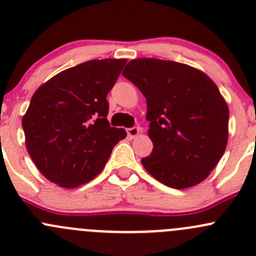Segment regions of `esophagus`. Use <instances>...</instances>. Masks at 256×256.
<instances>
[{
	"label": "esophagus",
	"mask_w": 256,
	"mask_h": 256,
	"mask_svg": "<svg viewBox=\"0 0 256 256\" xmlns=\"http://www.w3.org/2000/svg\"><path fill=\"white\" fill-rule=\"evenodd\" d=\"M140 131H141L140 128H136V126H134V128H128V130H126V132H128V135L130 136L131 138H136V136L140 135Z\"/></svg>",
	"instance_id": "34e87169"
}]
</instances>
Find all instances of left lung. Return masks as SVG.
Returning a JSON list of instances; mask_svg holds the SVG:
<instances>
[{"instance_id":"1","label":"left lung","mask_w":256,"mask_h":256,"mask_svg":"<svg viewBox=\"0 0 256 256\" xmlns=\"http://www.w3.org/2000/svg\"><path fill=\"white\" fill-rule=\"evenodd\" d=\"M146 98L154 150L141 160L152 177L176 190L209 176L228 142L229 109L207 74L154 58L128 62L122 72Z\"/></svg>"}]
</instances>
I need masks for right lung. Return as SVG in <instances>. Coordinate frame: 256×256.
<instances>
[{
  "mask_svg": "<svg viewBox=\"0 0 256 256\" xmlns=\"http://www.w3.org/2000/svg\"><path fill=\"white\" fill-rule=\"evenodd\" d=\"M126 59L89 60L66 69L40 85L22 118L26 147L50 182L76 188L106 164L124 128H112L106 95Z\"/></svg>",
  "mask_w": 256,
  "mask_h": 256,
  "instance_id": "add662e5",
  "label": "right lung"
}]
</instances>
